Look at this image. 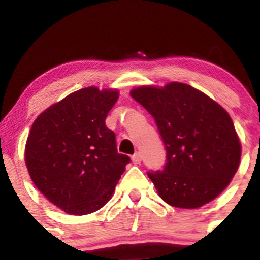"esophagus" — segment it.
<instances>
[{"mask_svg":"<svg viewBox=\"0 0 260 260\" xmlns=\"http://www.w3.org/2000/svg\"><path fill=\"white\" fill-rule=\"evenodd\" d=\"M132 161H133V164H141V161H142V155L141 153H135V155H133V157H132Z\"/></svg>","mask_w":260,"mask_h":260,"instance_id":"34e87169","label":"esophagus"}]
</instances>
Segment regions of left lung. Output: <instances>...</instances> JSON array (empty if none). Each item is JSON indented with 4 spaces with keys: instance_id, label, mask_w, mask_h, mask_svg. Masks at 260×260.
Wrapping results in <instances>:
<instances>
[{
    "instance_id": "left-lung-1",
    "label": "left lung",
    "mask_w": 260,
    "mask_h": 260,
    "mask_svg": "<svg viewBox=\"0 0 260 260\" xmlns=\"http://www.w3.org/2000/svg\"><path fill=\"white\" fill-rule=\"evenodd\" d=\"M132 98L153 117L167 151L161 171L148 177L173 207L198 208L229 185L240 165L241 143L231 116L189 84L139 87Z\"/></svg>"
}]
</instances>
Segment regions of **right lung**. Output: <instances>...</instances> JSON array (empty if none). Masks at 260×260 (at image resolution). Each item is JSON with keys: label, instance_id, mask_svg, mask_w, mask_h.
<instances>
[{"label": "right lung", "instance_id": "add662e5", "mask_svg": "<svg viewBox=\"0 0 260 260\" xmlns=\"http://www.w3.org/2000/svg\"><path fill=\"white\" fill-rule=\"evenodd\" d=\"M118 92L82 88L48 108L34 122L26 165L48 201L71 215L95 212L107 203L130 157L117 152L105 125Z\"/></svg>", "mask_w": 260, "mask_h": 260}]
</instances>
